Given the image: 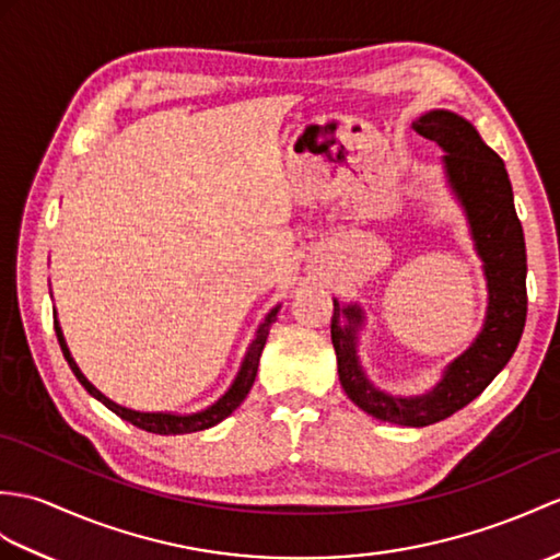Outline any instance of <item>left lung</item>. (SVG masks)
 <instances>
[{
	"mask_svg": "<svg viewBox=\"0 0 560 560\" xmlns=\"http://www.w3.org/2000/svg\"><path fill=\"white\" fill-rule=\"evenodd\" d=\"M412 128L446 152L448 186L465 210L487 277L485 327L472 346L444 370L432 392L422 396H392L368 380L358 358V329L365 319L360 305L334 301L331 343L343 392L358 408L382 422L427 427L475 400L515 353L527 317V255L509 172L475 126L453 112L432 109L412 121ZM341 316L347 319L343 328Z\"/></svg>",
	"mask_w": 560,
	"mask_h": 560,
	"instance_id": "1",
	"label": "left lung"
}]
</instances>
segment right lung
Segmentation results:
<instances>
[{
  "mask_svg": "<svg viewBox=\"0 0 560 560\" xmlns=\"http://www.w3.org/2000/svg\"><path fill=\"white\" fill-rule=\"evenodd\" d=\"M277 312H279V305L269 312L262 324H259L255 339H253V343L248 348V353H245V358L241 362V370L236 374V380H233V384L229 386V392L221 396L217 402H212L210 408H205L200 412H190V415L140 412V410L124 408V406H119V402L109 400L107 396H104L102 392H97V388L85 380V374L81 370H78L75 360L71 358V350L67 346V341H63V334H61V327H59L57 319H55V331H57V339H59V346H61V353H63V358H67L71 372L75 374V380L83 384V388H85L90 396L97 398L100 402H104V406H107L112 412L119 415L121 420L136 424L138 429H145V432L162 434V436H172V434L176 436V434H190V432H202V429H210V427L219 424L224 418H229V415L241 406V402L245 400V396H248V392L253 388V382H255V376H257L259 355H262V348H265L267 336H269V327H271V324H275Z\"/></svg>",
  "mask_w": 560,
  "mask_h": 560,
  "instance_id": "add662e5",
  "label": "right lung"
}]
</instances>
